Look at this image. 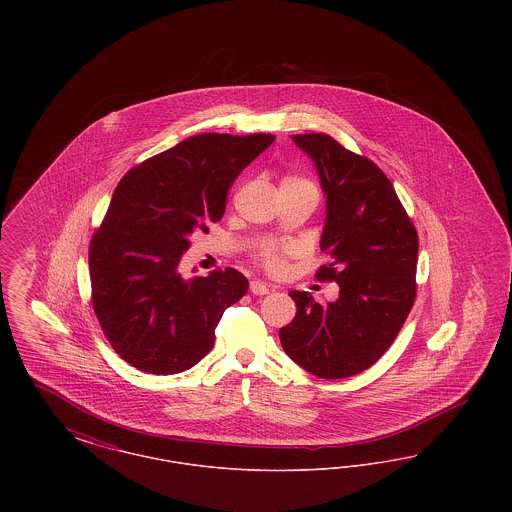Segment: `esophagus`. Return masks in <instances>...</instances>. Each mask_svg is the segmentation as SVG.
I'll list each match as a JSON object with an SVG mask.
<instances>
[{
	"label": "esophagus",
	"mask_w": 512,
	"mask_h": 512,
	"mask_svg": "<svg viewBox=\"0 0 512 512\" xmlns=\"http://www.w3.org/2000/svg\"><path fill=\"white\" fill-rule=\"evenodd\" d=\"M249 290L253 295H267L270 292V288H268L265 282H261V280H253L251 284H249Z\"/></svg>",
	"instance_id": "34e87169"
}]
</instances>
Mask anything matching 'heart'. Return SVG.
<instances>
[{
    "label": "heart",
    "instance_id": "heart-1",
    "mask_svg": "<svg viewBox=\"0 0 512 512\" xmlns=\"http://www.w3.org/2000/svg\"><path fill=\"white\" fill-rule=\"evenodd\" d=\"M288 180H293V178H288ZM295 182H299V180H295ZM261 257H263V263L272 270H280L284 265V253L278 249H265Z\"/></svg>",
    "mask_w": 512,
    "mask_h": 512
}]
</instances>
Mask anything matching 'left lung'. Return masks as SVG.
<instances>
[{
  "label": "left lung",
  "mask_w": 512,
  "mask_h": 512,
  "mask_svg": "<svg viewBox=\"0 0 512 512\" xmlns=\"http://www.w3.org/2000/svg\"><path fill=\"white\" fill-rule=\"evenodd\" d=\"M293 144L311 157L326 219L320 249L330 263L320 280L340 286L336 301L317 303L290 292L295 318L280 328L293 363L338 380L374 365L397 338L416 295L418 238L388 176L328 134H295Z\"/></svg>",
  "instance_id": "obj_1"
}]
</instances>
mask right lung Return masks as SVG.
Returning a JSON list of instances; mask_svg holds the SVG:
<instances>
[{
    "mask_svg": "<svg viewBox=\"0 0 512 512\" xmlns=\"http://www.w3.org/2000/svg\"><path fill=\"white\" fill-rule=\"evenodd\" d=\"M270 134H199L128 172L90 245L92 301L103 334L128 365L176 374L215 345L224 311L249 282L236 268L180 272L195 232H209L230 184L270 144Z\"/></svg>",
    "mask_w": 512,
    "mask_h": 512,
    "instance_id": "right-lung-1",
    "label": "right lung"
}]
</instances>
